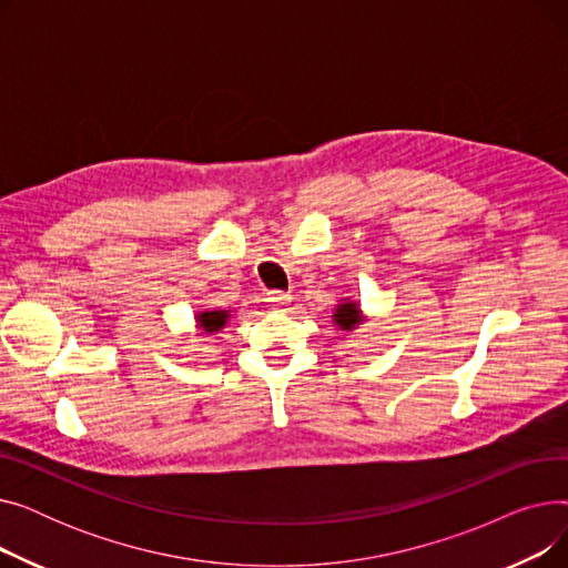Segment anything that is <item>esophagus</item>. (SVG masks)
Masks as SVG:
<instances>
[{"label": "esophagus", "instance_id": "1", "mask_svg": "<svg viewBox=\"0 0 568 568\" xmlns=\"http://www.w3.org/2000/svg\"><path fill=\"white\" fill-rule=\"evenodd\" d=\"M266 302L272 304V306H276V308H285L292 302V294L281 292V290H272V292H266Z\"/></svg>", "mask_w": 568, "mask_h": 568}]
</instances>
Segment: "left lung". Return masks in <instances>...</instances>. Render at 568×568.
Returning <instances> with one entry per match:
<instances>
[{
	"label": "left lung",
	"mask_w": 568,
	"mask_h": 568,
	"mask_svg": "<svg viewBox=\"0 0 568 568\" xmlns=\"http://www.w3.org/2000/svg\"><path fill=\"white\" fill-rule=\"evenodd\" d=\"M334 322L341 326L343 332H349V329H354L356 324L362 322V311H359V306H356V304H341L336 308V313H334Z\"/></svg>",
	"instance_id": "8db88e82"
}]
</instances>
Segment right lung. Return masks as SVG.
Wrapping results in <instances>:
<instances>
[{
  "label": "right lung",
  "instance_id": "obj_1",
  "mask_svg": "<svg viewBox=\"0 0 568 568\" xmlns=\"http://www.w3.org/2000/svg\"><path fill=\"white\" fill-rule=\"evenodd\" d=\"M195 320H197V326L204 334H214V332H219L225 326L227 311H204Z\"/></svg>",
  "mask_w": 568,
  "mask_h": 568
}]
</instances>
